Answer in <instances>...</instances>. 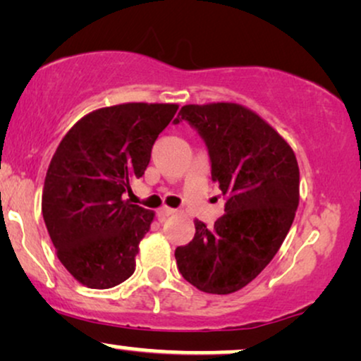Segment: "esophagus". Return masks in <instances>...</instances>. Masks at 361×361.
Returning a JSON list of instances; mask_svg holds the SVG:
<instances>
[{
  "label": "esophagus",
  "mask_w": 361,
  "mask_h": 361,
  "mask_svg": "<svg viewBox=\"0 0 361 361\" xmlns=\"http://www.w3.org/2000/svg\"><path fill=\"white\" fill-rule=\"evenodd\" d=\"M174 214H176L174 209H169V207H162V209L157 210V219L164 220V219H167V216H171Z\"/></svg>",
  "instance_id": "esophagus-1"
}]
</instances>
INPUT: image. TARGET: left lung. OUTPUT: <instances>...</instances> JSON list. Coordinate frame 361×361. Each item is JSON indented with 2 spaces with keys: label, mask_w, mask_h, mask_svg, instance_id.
Here are the masks:
<instances>
[{
  "label": "left lung",
  "mask_w": 361,
  "mask_h": 361,
  "mask_svg": "<svg viewBox=\"0 0 361 361\" xmlns=\"http://www.w3.org/2000/svg\"><path fill=\"white\" fill-rule=\"evenodd\" d=\"M180 121L204 140L212 180L226 202L214 226L194 221V238L176 248L177 268L204 293H235L269 264L293 225L298 161L278 131L236 103L185 105L174 125Z\"/></svg>",
  "instance_id": "left-lung-1"
}]
</instances>
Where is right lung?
I'll return each mask as SVG.
<instances>
[{"instance_id":"1","label":"right lung","mask_w":361,"mask_h":361,"mask_svg":"<svg viewBox=\"0 0 361 361\" xmlns=\"http://www.w3.org/2000/svg\"><path fill=\"white\" fill-rule=\"evenodd\" d=\"M171 103H123L88 113L63 136L49 164L42 216L57 256L92 289L135 273L137 246L154 214L131 204V180L145 176Z\"/></svg>"}]
</instances>
